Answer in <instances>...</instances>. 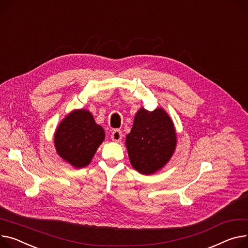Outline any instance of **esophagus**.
I'll use <instances>...</instances> for the list:
<instances>
[{
	"label": "esophagus",
	"mask_w": 248,
	"mask_h": 248,
	"mask_svg": "<svg viewBox=\"0 0 248 248\" xmlns=\"http://www.w3.org/2000/svg\"><path fill=\"white\" fill-rule=\"evenodd\" d=\"M122 131L120 129H114L111 131V135H110V139L112 141L115 142H120L122 140Z\"/></svg>",
	"instance_id": "esophagus-1"
}]
</instances>
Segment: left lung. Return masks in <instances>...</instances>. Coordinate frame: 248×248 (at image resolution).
I'll return each instance as SVG.
<instances>
[{"label":"left lung","mask_w":248,"mask_h":248,"mask_svg":"<svg viewBox=\"0 0 248 248\" xmlns=\"http://www.w3.org/2000/svg\"><path fill=\"white\" fill-rule=\"evenodd\" d=\"M176 143L173 122L162 108L153 111L140 108L125 138L131 167L145 175L154 174L166 166L175 152Z\"/></svg>","instance_id":"1"}]
</instances>
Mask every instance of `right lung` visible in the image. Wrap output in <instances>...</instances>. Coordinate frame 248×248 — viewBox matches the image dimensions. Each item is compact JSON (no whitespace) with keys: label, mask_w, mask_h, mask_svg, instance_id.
Listing matches in <instances>:
<instances>
[{"label":"right lung","mask_w":248,"mask_h":248,"mask_svg":"<svg viewBox=\"0 0 248 248\" xmlns=\"http://www.w3.org/2000/svg\"><path fill=\"white\" fill-rule=\"evenodd\" d=\"M104 128L88 109H74L58 125L54 144L58 155L75 169L91 163L96 150L105 140Z\"/></svg>","instance_id":"1"}]
</instances>
